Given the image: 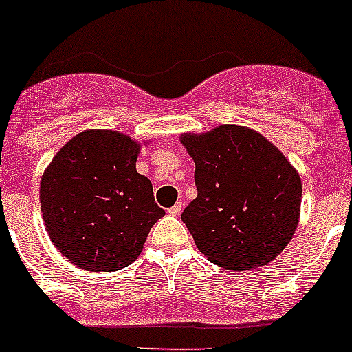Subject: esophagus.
I'll return each mask as SVG.
<instances>
[{"label":"esophagus","instance_id":"obj_1","mask_svg":"<svg viewBox=\"0 0 352 352\" xmlns=\"http://www.w3.org/2000/svg\"><path fill=\"white\" fill-rule=\"evenodd\" d=\"M182 207H184V204H182V201H177L175 206L168 209V214H170V216H179L180 210H182Z\"/></svg>","mask_w":352,"mask_h":352}]
</instances>
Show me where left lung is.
<instances>
[{"label": "left lung", "instance_id": "obj_1", "mask_svg": "<svg viewBox=\"0 0 352 352\" xmlns=\"http://www.w3.org/2000/svg\"><path fill=\"white\" fill-rule=\"evenodd\" d=\"M195 161L197 198L182 221L219 267L252 269L276 258L298 228L301 179L285 155L256 131L219 125L186 133Z\"/></svg>", "mask_w": 352, "mask_h": 352}]
</instances>
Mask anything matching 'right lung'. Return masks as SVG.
Instances as JSON below:
<instances>
[{"instance_id":"1","label":"right lung","mask_w":352,"mask_h":352,"mask_svg":"<svg viewBox=\"0 0 352 352\" xmlns=\"http://www.w3.org/2000/svg\"><path fill=\"white\" fill-rule=\"evenodd\" d=\"M140 143L90 129L67 142L41 180V207L53 244L72 264L108 273L133 264L164 216L152 182L136 172Z\"/></svg>"}]
</instances>
